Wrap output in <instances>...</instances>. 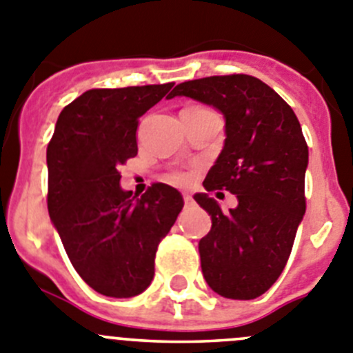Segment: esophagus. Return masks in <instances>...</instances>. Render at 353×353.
<instances>
[{
	"mask_svg": "<svg viewBox=\"0 0 353 353\" xmlns=\"http://www.w3.org/2000/svg\"><path fill=\"white\" fill-rule=\"evenodd\" d=\"M183 199H184V204H186V205H190V204H192V202H193L192 195H188V193H184Z\"/></svg>",
	"mask_w": 353,
	"mask_h": 353,
	"instance_id": "esophagus-1",
	"label": "esophagus"
}]
</instances>
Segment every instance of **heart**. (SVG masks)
<instances>
[{"label": "heart", "mask_w": 353, "mask_h": 353, "mask_svg": "<svg viewBox=\"0 0 353 353\" xmlns=\"http://www.w3.org/2000/svg\"><path fill=\"white\" fill-rule=\"evenodd\" d=\"M186 179H188V177H186V174H181V172L174 174V181H176V183H184Z\"/></svg>", "instance_id": "1"}]
</instances>
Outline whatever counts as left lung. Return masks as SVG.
I'll list each match as a JSON object with an SVG mask.
<instances>
[{"label": "left lung", "instance_id": "1", "mask_svg": "<svg viewBox=\"0 0 353 353\" xmlns=\"http://www.w3.org/2000/svg\"><path fill=\"white\" fill-rule=\"evenodd\" d=\"M188 97L223 114L225 144L193 199L211 216L199 243L202 274L227 299H255L285 269L306 211L307 145L287 101L252 75L183 82L169 98ZM227 189L238 208L221 211L208 191Z\"/></svg>", "mask_w": 353, "mask_h": 353}]
</instances>
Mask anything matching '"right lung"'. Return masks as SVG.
I'll return each mask as SVG.
<instances>
[{
	"label": "right lung",
	"instance_id": "1",
	"mask_svg": "<svg viewBox=\"0 0 353 353\" xmlns=\"http://www.w3.org/2000/svg\"><path fill=\"white\" fill-rule=\"evenodd\" d=\"M172 85L85 91L61 110L47 145L50 221L79 276L107 297L151 285L158 244L184 205L169 184L141 196L119 184V167L137 154L139 117Z\"/></svg>",
	"mask_w": 353,
	"mask_h": 353
}]
</instances>
